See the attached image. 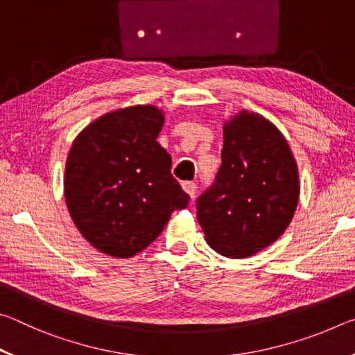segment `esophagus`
I'll return each mask as SVG.
<instances>
[{"mask_svg":"<svg viewBox=\"0 0 355 355\" xmlns=\"http://www.w3.org/2000/svg\"><path fill=\"white\" fill-rule=\"evenodd\" d=\"M183 189H184L186 194H188L189 197H192V199H194V196H196V192H197V184L196 183L186 182V183H183Z\"/></svg>","mask_w":355,"mask_h":355,"instance_id":"34e87169","label":"esophagus"}]
</instances>
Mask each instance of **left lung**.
I'll return each mask as SVG.
<instances>
[{"label": "left lung", "instance_id": "8db88e82", "mask_svg": "<svg viewBox=\"0 0 355 355\" xmlns=\"http://www.w3.org/2000/svg\"><path fill=\"white\" fill-rule=\"evenodd\" d=\"M220 158L214 183L197 199V219L209 248L248 258L291 222L299 200L297 166L284 135L248 111L225 123Z\"/></svg>", "mask_w": 355, "mask_h": 355}]
</instances>
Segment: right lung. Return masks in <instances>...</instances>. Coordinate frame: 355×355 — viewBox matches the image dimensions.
<instances>
[{
    "mask_svg": "<svg viewBox=\"0 0 355 355\" xmlns=\"http://www.w3.org/2000/svg\"><path fill=\"white\" fill-rule=\"evenodd\" d=\"M163 123L158 107L131 106L95 120L70 148L65 203L81 235L103 254L136 255L172 211L188 207L171 155L156 142Z\"/></svg>",
    "mask_w": 355,
    "mask_h": 355,
    "instance_id": "add662e5",
    "label": "right lung"
}]
</instances>
